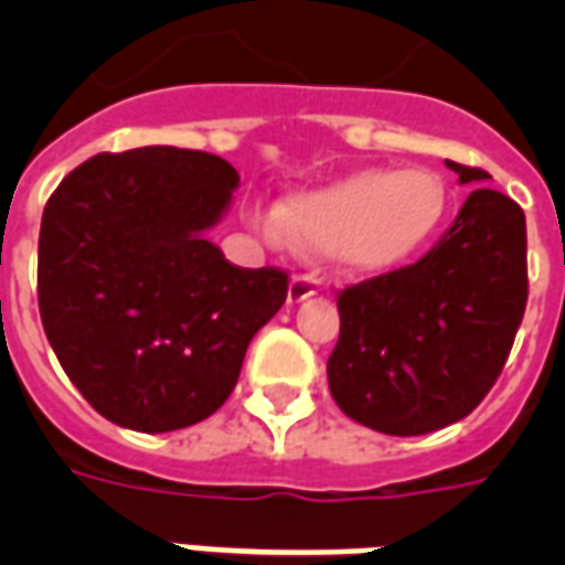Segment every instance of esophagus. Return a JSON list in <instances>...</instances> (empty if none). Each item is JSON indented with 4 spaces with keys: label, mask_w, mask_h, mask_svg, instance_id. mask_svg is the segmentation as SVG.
<instances>
[{
    "label": "esophagus",
    "mask_w": 565,
    "mask_h": 565,
    "mask_svg": "<svg viewBox=\"0 0 565 565\" xmlns=\"http://www.w3.org/2000/svg\"><path fill=\"white\" fill-rule=\"evenodd\" d=\"M317 290H319V281L313 278V275H292L290 290H287V301H290V305H299V301L317 296Z\"/></svg>",
    "instance_id": "obj_1"
}]
</instances>
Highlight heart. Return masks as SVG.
<instances>
[{"label": "heart", "mask_w": 565, "mask_h": 565, "mask_svg": "<svg viewBox=\"0 0 565 565\" xmlns=\"http://www.w3.org/2000/svg\"><path fill=\"white\" fill-rule=\"evenodd\" d=\"M446 211L448 188L434 170H358L296 190L278 211L255 213V225L273 243L331 252L352 273H386L428 246Z\"/></svg>", "instance_id": "heart-1"}]
</instances>
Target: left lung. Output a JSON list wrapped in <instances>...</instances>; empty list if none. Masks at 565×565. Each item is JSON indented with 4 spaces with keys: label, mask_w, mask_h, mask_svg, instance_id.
<instances>
[{
    "label": "left lung",
    "mask_w": 565,
    "mask_h": 565,
    "mask_svg": "<svg viewBox=\"0 0 565 565\" xmlns=\"http://www.w3.org/2000/svg\"><path fill=\"white\" fill-rule=\"evenodd\" d=\"M446 167L475 190L437 246L337 296L331 395L349 419L393 437L469 416L504 370L525 317V213L510 195L483 188L490 172Z\"/></svg>",
    "instance_id": "8db88e82"
}]
</instances>
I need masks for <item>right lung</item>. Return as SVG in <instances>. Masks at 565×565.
Returning <instances> with one entry per match:
<instances>
[{
    "instance_id": "obj_1",
    "label": "right lung",
    "mask_w": 565,
    "mask_h": 565,
    "mask_svg": "<svg viewBox=\"0 0 565 565\" xmlns=\"http://www.w3.org/2000/svg\"><path fill=\"white\" fill-rule=\"evenodd\" d=\"M239 175L220 154L102 152L49 195L38 305L78 393L122 428L163 434L231 395L252 337L281 310L287 273L243 269L207 239Z\"/></svg>"
}]
</instances>
